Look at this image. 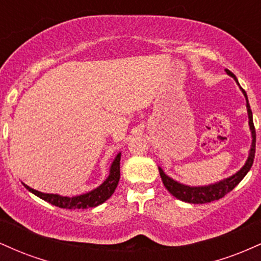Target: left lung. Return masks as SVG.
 Returning a JSON list of instances; mask_svg holds the SVG:
<instances>
[{
  "mask_svg": "<svg viewBox=\"0 0 261 261\" xmlns=\"http://www.w3.org/2000/svg\"><path fill=\"white\" fill-rule=\"evenodd\" d=\"M226 72L232 76L233 79L236 80V82L238 83V80L237 77L230 72L229 70H226ZM239 85V83H238ZM242 92L247 98V93L243 88L241 87ZM247 108H248V116H249V126L251 130V137H253V143H251L250 153L249 157H248L247 163L244 164V167L239 172H237L234 175L229 176V178L224 179V180L216 182V184L207 185V187H188V185H182L180 182L173 180L172 178H169L168 175L164 174V172L160 168V174L162 178V181H163L164 187H166L167 190L172 194L173 196H175L176 199L181 200V201L189 202V203H207L211 201H215V200H220L221 197L232 191L237 185L241 182L242 179L247 175V173L249 172L251 166H253L254 157H255V142H256V134H255V127H254L253 122V114H251V109L249 106V101H248L247 98Z\"/></svg>",
  "mask_w": 261,
  "mask_h": 261,
  "instance_id": "left-lung-1",
  "label": "left lung"
}]
</instances>
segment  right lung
I'll use <instances>...</instances> for the list:
<instances>
[{
    "label": "right lung",
    "mask_w": 261,
    "mask_h": 261,
    "mask_svg": "<svg viewBox=\"0 0 261 261\" xmlns=\"http://www.w3.org/2000/svg\"><path fill=\"white\" fill-rule=\"evenodd\" d=\"M120 153L115 157L112 167H110V174L107 178V180L98 187L94 190L89 191V193L83 194L80 196H73V197H67V196H61L56 195V194H44L40 191L34 190V189L24 187L28 189L31 193L34 194L40 197V199L45 200L46 202L51 203V205L59 206L61 208H88V207H95V206L100 205L104 201H107L110 196L113 195V193L115 191L116 187H118L119 179H120Z\"/></svg>",
    "instance_id": "obj_1"
}]
</instances>
